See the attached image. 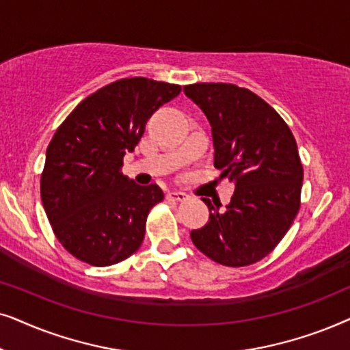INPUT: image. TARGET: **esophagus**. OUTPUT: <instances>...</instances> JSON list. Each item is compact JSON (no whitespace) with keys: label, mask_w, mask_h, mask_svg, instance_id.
<instances>
[{"label":"esophagus","mask_w":350,"mask_h":350,"mask_svg":"<svg viewBox=\"0 0 350 350\" xmlns=\"http://www.w3.org/2000/svg\"><path fill=\"white\" fill-rule=\"evenodd\" d=\"M166 198L170 200V202L183 203V202H185V200H187L189 197H187V195H185L184 192H178V190H172V192H167Z\"/></svg>","instance_id":"34e87169"}]
</instances>
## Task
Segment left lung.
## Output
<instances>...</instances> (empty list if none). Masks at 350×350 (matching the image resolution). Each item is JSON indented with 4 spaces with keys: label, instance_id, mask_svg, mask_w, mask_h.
<instances>
[{
    "label": "left lung",
    "instance_id": "1",
    "mask_svg": "<svg viewBox=\"0 0 350 350\" xmlns=\"http://www.w3.org/2000/svg\"><path fill=\"white\" fill-rule=\"evenodd\" d=\"M211 124L214 166L235 184L224 213L202 198L209 222L190 232L214 262L245 267L265 258L290 230L304 179L291 129L264 99L230 83L184 86Z\"/></svg>",
    "mask_w": 350,
    "mask_h": 350
}]
</instances>
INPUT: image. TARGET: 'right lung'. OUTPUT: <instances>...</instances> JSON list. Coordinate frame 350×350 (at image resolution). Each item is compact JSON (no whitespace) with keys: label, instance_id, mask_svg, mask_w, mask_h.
I'll return each mask as SVG.
<instances>
[{"label":"right lung","instance_id":"1","mask_svg":"<svg viewBox=\"0 0 350 350\" xmlns=\"http://www.w3.org/2000/svg\"><path fill=\"white\" fill-rule=\"evenodd\" d=\"M179 92V85L144 77L113 81L75 107L51 139L41 202L54 235L77 259L105 267L142 245L148 213L165 195L123 176V157L153 111Z\"/></svg>","mask_w":350,"mask_h":350}]
</instances>
